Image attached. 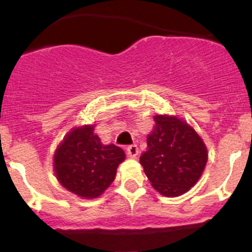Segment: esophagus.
I'll list each match as a JSON object with an SVG mask.
<instances>
[{
    "label": "esophagus",
    "mask_w": 252,
    "mask_h": 252,
    "mask_svg": "<svg viewBox=\"0 0 252 252\" xmlns=\"http://www.w3.org/2000/svg\"><path fill=\"white\" fill-rule=\"evenodd\" d=\"M126 153H128L130 158H135V156H137L138 154L137 146H136V144H131V146H129L128 148H126Z\"/></svg>",
    "instance_id": "esophagus-1"
}]
</instances>
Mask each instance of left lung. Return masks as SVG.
<instances>
[{
    "mask_svg": "<svg viewBox=\"0 0 252 252\" xmlns=\"http://www.w3.org/2000/svg\"><path fill=\"white\" fill-rule=\"evenodd\" d=\"M140 162L150 184L160 194L174 198L198 182L209 158L202 138L176 116L156 115Z\"/></svg>",
    "mask_w": 252,
    "mask_h": 252,
    "instance_id": "obj_1",
    "label": "left lung"
}]
</instances>
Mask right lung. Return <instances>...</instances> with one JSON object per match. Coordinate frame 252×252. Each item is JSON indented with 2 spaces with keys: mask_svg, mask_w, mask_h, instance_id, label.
<instances>
[{
  "mask_svg": "<svg viewBox=\"0 0 252 252\" xmlns=\"http://www.w3.org/2000/svg\"><path fill=\"white\" fill-rule=\"evenodd\" d=\"M94 130V124L72 129L53 158L60 185L84 199L103 194L115 180L118 164L126 158L123 149L112 143L103 144Z\"/></svg>",
  "mask_w": 252,
  "mask_h": 252,
  "instance_id": "add662e5",
  "label": "right lung"
}]
</instances>
